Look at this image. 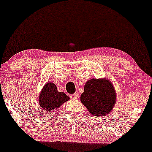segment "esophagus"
Listing matches in <instances>:
<instances>
[{
	"instance_id": "esophagus-1",
	"label": "esophagus",
	"mask_w": 152,
	"mask_h": 152,
	"mask_svg": "<svg viewBox=\"0 0 152 152\" xmlns=\"http://www.w3.org/2000/svg\"><path fill=\"white\" fill-rule=\"evenodd\" d=\"M77 96H78L77 93H74V94L70 95V98H73V99L77 98Z\"/></svg>"
}]
</instances>
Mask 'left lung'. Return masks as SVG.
I'll use <instances>...</instances> for the list:
<instances>
[{
    "label": "left lung",
    "instance_id": "obj_1",
    "mask_svg": "<svg viewBox=\"0 0 152 152\" xmlns=\"http://www.w3.org/2000/svg\"><path fill=\"white\" fill-rule=\"evenodd\" d=\"M80 101L92 115L96 117L108 115L116 102L115 88L108 79L93 78L85 83Z\"/></svg>",
    "mask_w": 152,
    "mask_h": 152
}]
</instances>
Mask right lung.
Masks as SVG:
<instances>
[{"label": "right lung", "instance_id": "add662e5", "mask_svg": "<svg viewBox=\"0 0 152 152\" xmlns=\"http://www.w3.org/2000/svg\"><path fill=\"white\" fill-rule=\"evenodd\" d=\"M69 100V97L63 92L58 91L56 85L51 82L44 85L39 96V105L47 112L57 109Z\"/></svg>", "mask_w": 152, "mask_h": 152}]
</instances>
